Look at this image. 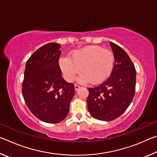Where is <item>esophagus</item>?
Instances as JSON below:
<instances>
[{"mask_svg": "<svg viewBox=\"0 0 157 157\" xmlns=\"http://www.w3.org/2000/svg\"><path fill=\"white\" fill-rule=\"evenodd\" d=\"M81 88L80 86H79L78 84H75V91H78V90Z\"/></svg>", "mask_w": 157, "mask_h": 157, "instance_id": "1", "label": "esophagus"}]
</instances>
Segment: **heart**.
<instances>
[{"mask_svg": "<svg viewBox=\"0 0 157 157\" xmlns=\"http://www.w3.org/2000/svg\"><path fill=\"white\" fill-rule=\"evenodd\" d=\"M59 65L64 78L69 82H73L80 71L79 82L98 84L110 76L113 68L114 56L109 50L88 46L71 52L70 57H61Z\"/></svg>", "mask_w": 157, "mask_h": 157, "instance_id": "obj_1", "label": "heart"}]
</instances>
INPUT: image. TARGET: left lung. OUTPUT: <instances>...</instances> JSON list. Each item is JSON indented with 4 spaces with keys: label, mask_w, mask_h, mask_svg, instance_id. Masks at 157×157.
<instances>
[{
    "label": "left lung",
    "mask_w": 157,
    "mask_h": 157,
    "mask_svg": "<svg viewBox=\"0 0 157 157\" xmlns=\"http://www.w3.org/2000/svg\"><path fill=\"white\" fill-rule=\"evenodd\" d=\"M113 50V68L107 81L88 88V110L94 118L109 121L118 118L134 98L136 71L129 55L118 45L110 42Z\"/></svg>",
    "instance_id": "left-lung-1"
}]
</instances>
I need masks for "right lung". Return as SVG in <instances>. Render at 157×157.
Here are the masks:
<instances>
[{"label":"right lung","mask_w":157,"mask_h":157,"mask_svg":"<svg viewBox=\"0 0 157 157\" xmlns=\"http://www.w3.org/2000/svg\"><path fill=\"white\" fill-rule=\"evenodd\" d=\"M61 46L48 43L36 50L26 62L22 94L37 118L48 123L64 119L75 94L73 84L63 79L59 65Z\"/></svg>","instance_id":"1"}]
</instances>
